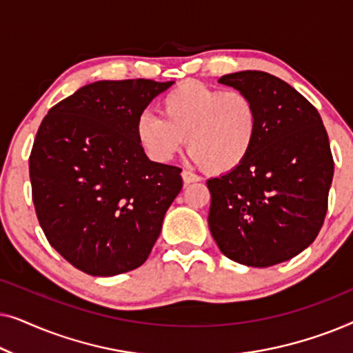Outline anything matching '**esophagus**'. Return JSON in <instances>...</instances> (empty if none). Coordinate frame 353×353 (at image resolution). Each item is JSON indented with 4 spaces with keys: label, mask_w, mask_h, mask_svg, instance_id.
I'll list each match as a JSON object with an SVG mask.
<instances>
[{
    "label": "esophagus",
    "mask_w": 353,
    "mask_h": 353,
    "mask_svg": "<svg viewBox=\"0 0 353 353\" xmlns=\"http://www.w3.org/2000/svg\"><path fill=\"white\" fill-rule=\"evenodd\" d=\"M181 178H183V183H185V185H191V183H196L201 180L199 175H196V173H192L190 170H183Z\"/></svg>",
    "instance_id": "obj_1"
}]
</instances>
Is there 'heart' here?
Masks as SVG:
<instances>
[{
  "instance_id": "heart-1",
  "label": "heart",
  "mask_w": 353,
  "mask_h": 353,
  "mask_svg": "<svg viewBox=\"0 0 353 353\" xmlns=\"http://www.w3.org/2000/svg\"><path fill=\"white\" fill-rule=\"evenodd\" d=\"M159 114L162 119L143 112L134 123L139 148L154 162L172 161L186 138L192 161L225 175L243 165L257 139L259 109L238 90L185 81L163 96Z\"/></svg>"
}]
</instances>
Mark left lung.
I'll return each mask as SVG.
<instances>
[{
	"label": "left lung",
	"instance_id": "obj_1",
	"mask_svg": "<svg viewBox=\"0 0 353 353\" xmlns=\"http://www.w3.org/2000/svg\"><path fill=\"white\" fill-rule=\"evenodd\" d=\"M219 81L254 99L259 132L243 165L207 181L209 228L226 257L267 268L320 233L334 173L330 139L315 105L278 77L244 70Z\"/></svg>",
	"mask_w": 353,
	"mask_h": 353
}]
</instances>
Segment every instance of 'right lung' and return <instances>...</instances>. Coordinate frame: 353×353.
Wrapping results in <instances>:
<instances>
[{
	"label": "right lung",
	"instance_id": "add662e5",
	"mask_svg": "<svg viewBox=\"0 0 353 353\" xmlns=\"http://www.w3.org/2000/svg\"><path fill=\"white\" fill-rule=\"evenodd\" d=\"M173 81L103 80L52 105L28 159L32 199L48 243L91 276L146 262L181 168L151 162L134 137L149 103Z\"/></svg>",
	"mask_w": 353,
	"mask_h": 353
}]
</instances>
